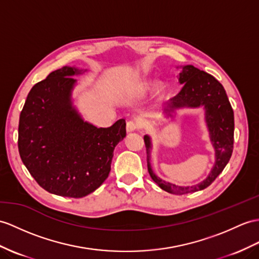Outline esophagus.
<instances>
[{"instance_id":"esophagus-1","label":"esophagus","mask_w":259,"mask_h":259,"mask_svg":"<svg viewBox=\"0 0 259 259\" xmlns=\"http://www.w3.org/2000/svg\"><path fill=\"white\" fill-rule=\"evenodd\" d=\"M138 128H140V125H138V123H136L134 121H128L127 123H126V131H127L128 133L137 131Z\"/></svg>"}]
</instances>
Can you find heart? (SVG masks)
<instances>
[{"instance_id": "obj_1", "label": "heart", "mask_w": 259, "mask_h": 259, "mask_svg": "<svg viewBox=\"0 0 259 259\" xmlns=\"http://www.w3.org/2000/svg\"><path fill=\"white\" fill-rule=\"evenodd\" d=\"M155 83L151 81H145L142 84L137 87V89L135 90V96L136 97H143L145 94H147L149 91L154 89Z\"/></svg>"}]
</instances>
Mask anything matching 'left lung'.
I'll list each match as a JSON object with an SVG mask.
<instances>
[{
    "label": "left lung",
    "instance_id": "8db88e82",
    "mask_svg": "<svg viewBox=\"0 0 259 259\" xmlns=\"http://www.w3.org/2000/svg\"><path fill=\"white\" fill-rule=\"evenodd\" d=\"M179 82L184 84L177 96L170 99L166 112L169 116L175 109L200 108L205 109V122L210 132L211 142L215 149V165L207 178L192 187H178L157 177L150 166V137L145 135L144 142L147 153L148 172L162 190L174 194H185L203 190L223 171L231 158L234 143V112L231 106L223 85L213 77L191 65L182 68Z\"/></svg>",
    "mask_w": 259,
    "mask_h": 259
}]
</instances>
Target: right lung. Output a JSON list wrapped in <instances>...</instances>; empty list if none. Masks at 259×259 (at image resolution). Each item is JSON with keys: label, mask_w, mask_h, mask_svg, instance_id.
Here are the masks:
<instances>
[{"label": "right lung", "mask_w": 259, "mask_h": 259, "mask_svg": "<svg viewBox=\"0 0 259 259\" xmlns=\"http://www.w3.org/2000/svg\"><path fill=\"white\" fill-rule=\"evenodd\" d=\"M64 67L29 91L18 124V151L37 184L60 197L82 198L109 177L113 151L126 136L125 119L111 127L84 122L71 102L74 74Z\"/></svg>", "instance_id": "obj_1"}]
</instances>
